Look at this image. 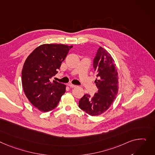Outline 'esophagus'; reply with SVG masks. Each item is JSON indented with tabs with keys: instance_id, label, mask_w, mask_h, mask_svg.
Instances as JSON below:
<instances>
[{
	"instance_id": "esophagus-1",
	"label": "esophagus",
	"mask_w": 155,
	"mask_h": 155,
	"mask_svg": "<svg viewBox=\"0 0 155 155\" xmlns=\"http://www.w3.org/2000/svg\"><path fill=\"white\" fill-rule=\"evenodd\" d=\"M70 88H75V87H76L77 86L76 85H73L72 84H69L68 85Z\"/></svg>"
}]
</instances>
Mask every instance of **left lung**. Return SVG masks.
I'll return each mask as SVG.
<instances>
[{
	"label": "left lung",
	"mask_w": 155,
	"mask_h": 155,
	"mask_svg": "<svg viewBox=\"0 0 155 155\" xmlns=\"http://www.w3.org/2000/svg\"><path fill=\"white\" fill-rule=\"evenodd\" d=\"M98 80L95 81L98 91L91 97L85 94L79 101V107L91 116L105 113L114 101L118 91V70L114 59L105 48L100 47L94 60Z\"/></svg>",
	"instance_id": "left-lung-1"
}]
</instances>
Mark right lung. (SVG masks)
Returning a JSON list of instances; mask_svg holds the SVG:
<instances>
[{
	"instance_id": "add662e5",
	"label": "right lung",
	"mask_w": 155,
	"mask_h": 155,
	"mask_svg": "<svg viewBox=\"0 0 155 155\" xmlns=\"http://www.w3.org/2000/svg\"><path fill=\"white\" fill-rule=\"evenodd\" d=\"M73 46L43 44L25 60L22 71V84L26 97L39 111L54 110L65 92L66 85L50 79L57 74L61 62Z\"/></svg>"
}]
</instances>
